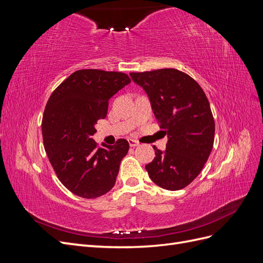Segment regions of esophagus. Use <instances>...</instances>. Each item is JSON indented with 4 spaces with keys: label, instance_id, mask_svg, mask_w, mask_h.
<instances>
[{
    "label": "esophagus",
    "instance_id": "obj_1",
    "mask_svg": "<svg viewBox=\"0 0 263 263\" xmlns=\"http://www.w3.org/2000/svg\"><path fill=\"white\" fill-rule=\"evenodd\" d=\"M128 144L130 147H137L139 146V142L135 139H128Z\"/></svg>",
    "mask_w": 263,
    "mask_h": 263
}]
</instances>
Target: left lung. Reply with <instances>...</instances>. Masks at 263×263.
I'll list each match as a JSON object with an SVG mask.
<instances>
[{"label": "left lung", "mask_w": 263, "mask_h": 263, "mask_svg": "<svg viewBox=\"0 0 263 263\" xmlns=\"http://www.w3.org/2000/svg\"><path fill=\"white\" fill-rule=\"evenodd\" d=\"M145 90L154 114L168 135L165 151L154 146L156 158L146 165L158 186L178 191L200 172L214 145L215 122L208 98L194 79L177 69L132 72Z\"/></svg>", "instance_id": "obj_1"}]
</instances>
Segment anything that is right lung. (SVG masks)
Wrapping results in <instances>:
<instances>
[{"instance_id": "obj_1", "label": "right lung", "mask_w": 263, "mask_h": 263, "mask_svg": "<svg viewBox=\"0 0 263 263\" xmlns=\"http://www.w3.org/2000/svg\"><path fill=\"white\" fill-rule=\"evenodd\" d=\"M129 83L123 72L78 70L47 102L42 122L46 154L60 182L78 196L99 197L115 184L128 141L98 147L92 136L95 124L106 117L109 99Z\"/></svg>"}]
</instances>
